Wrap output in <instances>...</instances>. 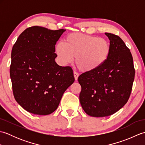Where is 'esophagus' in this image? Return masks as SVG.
Returning a JSON list of instances; mask_svg holds the SVG:
<instances>
[{
	"instance_id": "obj_1",
	"label": "esophagus",
	"mask_w": 145,
	"mask_h": 145,
	"mask_svg": "<svg viewBox=\"0 0 145 145\" xmlns=\"http://www.w3.org/2000/svg\"><path fill=\"white\" fill-rule=\"evenodd\" d=\"M73 75H74V77H75V80H78V73H76V72H73Z\"/></svg>"
}]
</instances>
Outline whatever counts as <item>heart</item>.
Returning <instances> with one entry per match:
<instances>
[{"label":"heart","mask_w":145,"mask_h":145,"mask_svg":"<svg viewBox=\"0 0 145 145\" xmlns=\"http://www.w3.org/2000/svg\"><path fill=\"white\" fill-rule=\"evenodd\" d=\"M110 52V44L105 39L78 32L68 35L63 43H58L55 47L61 63H70L76 58V66L84 72L99 69L108 60Z\"/></svg>","instance_id":"heart-1"}]
</instances>
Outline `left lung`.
Returning a JSON list of instances; mask_svg holds the SVG:
<instances>
[{
    "mask_svg": "<svg viewBox=\"0 0 145 145\" xmlns=\"http://www.w3.org/2000/svg\"><path fill=\"white\" fill-rule=\"evenodd\" d=\"M105 35L110 40L108 60L99 69L78 78L82 87L80 104L85 112L93 117L112 115L121 109L130 98L135 78L130 49L118 35Z\"/></svg>",
    "mask_w": 145,
    "mask_h": 145,
    "instance_id": "obj_1",
    "label": "left lung"
}]
</instances>
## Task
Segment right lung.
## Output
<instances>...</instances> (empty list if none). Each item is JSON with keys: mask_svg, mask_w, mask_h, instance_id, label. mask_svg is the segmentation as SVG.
<instances>
[{"mask_svg": "<svg viewBox=\"0 0 145 145\" xmlns=\"http://www.w3.org/2000/svg\"><path fill=\"white\" fill-rule=\"evenodd\" d=\"M65 31L29 27L12 47L10 76L14 96L27 112L39 115L53 113L75 81L72 68L55 61V45Z\"/></svg>", "mask_w": 145, "mask_h": 145, "instance_id": "obj_1", "label": "right lung"}]
</instances>
